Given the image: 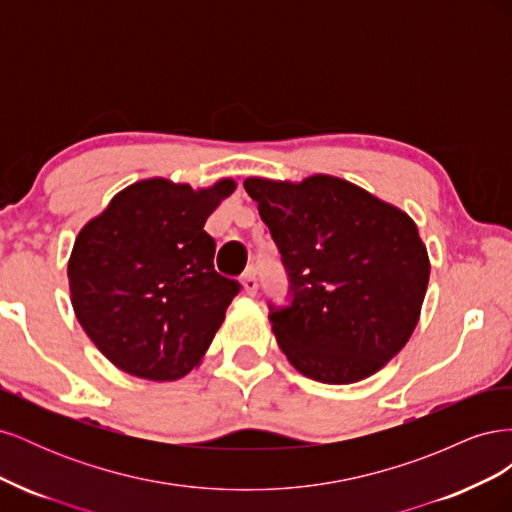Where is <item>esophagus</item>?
<instances>
[{"label": "esophagus", "mask_w": 512, "mask_h": 512, "mask_svg": "<svg viewBox=\"0 0 512 512\" xmlns=\"http://www.w3.org/2000/svg\"><path fill=\"white\" fill-rule=\"evenodd\" d=\"M241 284H243V290L250 294V297H254V294L258 292V280H256V271L254 269H247L245 273H243V280H241Z\"/></svg>", "instance_id": "34e87169"}]
</instances>
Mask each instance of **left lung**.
Masks as SVG:
<instances>
[{
    "label": "left lung",
    "instance_id": "1",
    "mask_svg": "<svg viewBox=\"0 0 512 512\" xmlns=\"http://www.w3.org/2000/svg\"><path fill=\"white\" fill-rule=\"evenodd\" d=\"M243 185L290 277L292 303L269 305L290 365L324 384L376 374L408 344L429 284L414 220L331 175Z\"/></svg>",
    "mask_w": 512,
    "mask_h": 512
}]
</instances>
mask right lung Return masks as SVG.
Segmentation results:
<instances>
[{
  "label": "right lung",
  "mask_w": 512,
  "mask_h": 512,
  "mask_svg": "<svg viewBox=\"0 0 512 512\" xmlns=\"http://www.w3.org/2000/svg\"><path fill=\"white\" fill-rule=\"evenodd\" d=\"M232 179L192 190L162 177L113 196L74 241L70 299L83 331L126 374L170 382L190 374L239 292L213 269L209 215Z\"/></svg>",
  "instance_id": "add662e5"
}]
</instances>
